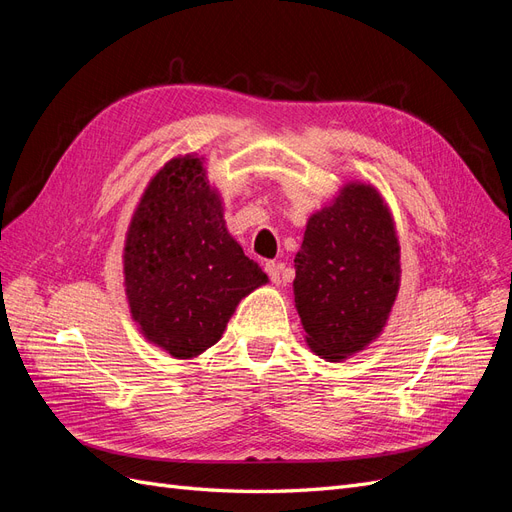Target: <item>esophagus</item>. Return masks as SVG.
Listing matches in <instances>:
<instances>
[{"instance_id":"1","label":"esophagus","mask_w":512,"mask_h":512,"mask_svg":"<svg viewBox=\"0 0 512 512\" xmlns=\"http://www.w3.org/2000/svg\"><path fill=\"white\" fill-rule=\"evenodd\" d=\"M265 271H267V275L271 277V282H273L275 286L282 284V265H277V262H267Z\"/></svg>"}]
</instances>
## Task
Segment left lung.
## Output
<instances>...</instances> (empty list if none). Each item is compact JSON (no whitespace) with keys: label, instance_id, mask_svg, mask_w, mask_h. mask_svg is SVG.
Returning <instances> with one entry per match:
<instances>
[{"label":"left lung","instance_id":"obj_1","mask_svg":"<svg viewBox=\"0 0 512 512\" xmlns=\"http://www.w3.org/2000/svg\"><path fill=\"white\" fill-rule=\"evenodd\" d=\"M292 282L305 344L346 361L382 335L401 284L393 213L371 183L348 181L309 215Z\"/></svg>","mask_w":512,"mask_h":512}]
</instances>
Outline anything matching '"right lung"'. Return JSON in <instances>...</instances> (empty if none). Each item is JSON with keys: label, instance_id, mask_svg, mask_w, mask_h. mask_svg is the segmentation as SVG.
Segmentation results:
<instances>
[{"label": "right lung", "instance_id": "right-lung-1", "mask_svg": "<svg viewBox=\"0 0 512 512\" xmlns=\"http://www.w3.org/2000/svg\"><path fill=\"white\" fill-rule=\"evenodd\" d=\"M269 284L224 220L205 156L168 160L138 200L123 245L130 316L149 344L190 361L220 342L237 305Z\"/></svg>", "mask_w": 512, "mask_h": 512}]
</instances>
